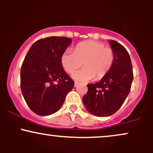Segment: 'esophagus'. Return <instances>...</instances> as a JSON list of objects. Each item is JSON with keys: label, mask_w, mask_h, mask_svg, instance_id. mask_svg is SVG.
<instances>
[{"label": "esophagus", "mask_w": 153, "mask_h": 153, "mask_svg": "<svg viewBox=\"0 0 153 153\" xmlns=\"http://www.w3.org/2000/svg\"><path fill=\"white\" fill-rule=\"evenodd\" d=\"M78 82H75V87H76L77 85H78Z\"/></svg>", "instance_id": "1"}]
</instances>
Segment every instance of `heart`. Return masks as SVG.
Wrapping results in <instances>:
<instances>
[{
	"mask_svg": "<svg viewBox=\"0 0 153 153\" xmlns=\"http://www.w3.org/2000/svg\"><path fill=\"white\" fill-rule=\"evenodd\" d=\"M114 62V51L96 41L79 43L74 52L67 50L61 57L62 65L68 73H73L83 65L84 68L72 75L74 80L80 82H87L93 78L101 80L109 72Z\"/></svg>",
	"mask_w": 153,
	"mask_h": 153,
	"instance_id": "b5f03b06",
	"label": "heart"
}]
</instances>
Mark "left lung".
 Returning a JSON list of instances; mask_svg holds the SVG:
<instances>
[{
	"mask_svg": "<svg viewBox=\"0 0 153 153\" xmlns=\"http://www.w3.org/2000/svg\"><path fill=\"white\" fill-rule=\"evenodd\" d=\"M109 45L114 52L113 65L101 80L88 85V91L82 98L85 108L96 117H108L117 112L129 94L133 80L127 50L114 40H109Z\"/></svg>",
	"mask_w": 153,
	"mask_h": 153,
	"instance_id": "1",
	"label": "left lung"
}]
</instances>
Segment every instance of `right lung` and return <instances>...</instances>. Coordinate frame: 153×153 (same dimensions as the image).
<instances>
[{
  "mask_svg": "<svg viewBox=\"0 0 153 153\" xmlns=\"http://www.w3.org/2000/svg\"><path fill=\"white\" fill-rule=\"evenodd\" d=\"M71 38L50 36L32 45L21 68V89L33 112L40 116L55 113L62 106L74 81L63 69L61 57Z\"/></svg>",
  "mask_w": 153,
  "mask_h": 153,
  "instance_id": "obj_1",
  "label": "right lung"
}]
</instances>
